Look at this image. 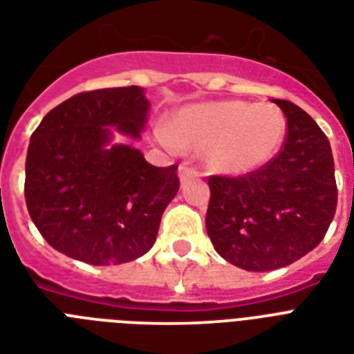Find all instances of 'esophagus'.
<instances>
[{
    "instance_id": "obj_1",
    "label": "esophagus",
    "mask_w": 354,
    "mask_h": 354,
    "mask_svg": "<svg viewBox=\"0 0 354 354\" xmlns=\"http://www.w3.org/2000/svg\"><path fill=\"white\" fill-rule=\"evenodd\" d=\"M196 176H200V171L196 169V167H191L187 165V163L180 165V180H182V182H185V180H189V178H196Z\"/></svg>"
}]
</instances>
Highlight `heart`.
<instances>
[{
  "instance_id": "b5f03b06",
  "label": "heart",
  "mask_w": 354,
  "mask_h": 354,
  "mask_svg": "<svg viewBox=\"0 0 354 354\" xmlns=\"http://www.w3.org/2000/svg\"><path fill=\"white\" fill-rule=\"evenodd\" d=\"M285 130V115L270 102L218 101L182 108L156 138L167 149L205 150L215 171L244 174L274 158Z\"/></svg>"
}]
</instances>
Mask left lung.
<instances>
[{"label": "left lung", "mask_w": 354, "mask_h": 354, "mask_svg": "<svg viewBox=\"0 0 354 354\" xmlns=\"http://www.w3.org/2000/svg\"><path fill=\"white\" fill-rule=\"evenodd\" d=\"M275 158L242 176H209L205 227L216 253L248 272L288 266L318 246L335 218L338 189L329 139L294 102Z\"/></svg>", "instance_id": "1"}]
</instances>
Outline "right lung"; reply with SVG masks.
Returning <instances> with one entry per match:
<instances>
[{
  "mask_svg": "<svg viewBox=\"0 0 354 354\" xmlns=\"http://www.w3.org/2000/svg\"><path fill=\"white\" fill-rule=\"evenodd\" d=\"M149 101L139 86L77 93L41 119L25 161V202L41 236L64 255L108 266L154 246L178 189V165L154 167L112 130L139 138Z\"/></svg>",
  "mask_w": 354,
  "mask_h": 354,
  "instance_id": "obj_1",
  "label": "right lung"
}]
</instances>
